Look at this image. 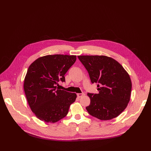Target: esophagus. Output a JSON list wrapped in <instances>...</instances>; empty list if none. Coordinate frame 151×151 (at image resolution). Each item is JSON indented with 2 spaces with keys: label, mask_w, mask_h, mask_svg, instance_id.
<instances>
[{
  "label": "esophagus",
  "mask_w": 151,
  "mask_h": 151,
  "mask_svg": "<svg viewBox=\"0 0 151 151\" xmlns=\"http://www.w3.org/2000/svg\"><path fill=\"white\" fill-rule=\"evenodd\" d=\"M84 95V93H79V94H77V96L79 98H81Z\"/></svg>",
  "instance_id": "esophagus-1"
}]
</instances>
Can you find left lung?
<instances>
[{"label":"left lung","mask_w":151,"mask_h":151,"mask_svg":"<svg viewBox=\"0 0 151 151\" xmlns=\"http://www.w3.org/2000/svg\"><path fill=\"white\" fill-rule=\"evenodd\" d=\"M78 57L88 71L91 83H99V94H87L91 101L86 109L90 115L101 120L116 118L130 100L132 84L130 76L112 58L104 55Z\"/></svg>","instance_id":"1"}]
</instances>
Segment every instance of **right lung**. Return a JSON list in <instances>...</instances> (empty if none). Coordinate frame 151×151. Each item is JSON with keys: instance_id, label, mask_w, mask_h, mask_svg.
Wrapping results in <instances>:
<instances>
[{"instance_id": "right-lung-1", "label": "right lung", "mask_w": 151, "mask_h": 151, "mask_svg": "<svg viewBox=\"0 0 151 151\" xmlns=\"http://www.w3.org/2000/svg\"><path fill=\"white\" fill-rule=\"evenodd\" d=\"M76 60V55H48L40 57L29 66L24 82L26 99L37 118L54 123L65 117L76 98L72 93L57 88L65 82L66 73Z\"/></svg>"}]
</instances>
